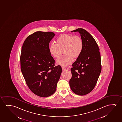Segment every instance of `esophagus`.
<instances>
[{"instance_id":"1","label":"esophagus","mask_w":122,"mask_h":122,"mask_svg":"<svg viewBox=\"0 0 122 122\" xmlns=\"http://www.w3.org/2000/svg\"><path fill=\"white\" fill-rule=\"evenodd\" d=\"M62 69L63 70H66V68L65 67H64V66H62Z\"/></svg>"}]
</instances>
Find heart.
I'll return each mask as SVG.
<instances>
[{
  "label": "heart",
  "mask_w": 122,
  "mask_h": 122,
  "mask_svg": "<svg viewBox=\"0 0 122 122\" xmlns=\"http://www.w3.org/2000/svg\"><path fill=\"white\" fill-rule=\"evenodd\" d=\"M56 43L50 44L49 51L54 58H60L64 49L63 56L58 61V63L63 66L69 65L71 63L73 58H77L81 54L83 49V41L80 36L70 34H63L59 36Z\"/></svg>",
  "instance_id": "1"
}]
</instances>
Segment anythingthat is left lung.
<instances>
[{"instance_id": "obj_1", "label": "left lung", "mask_w": 122, "mask_h": 122, "mask_svg": "<svg viewBox=\"0 0 122 122\" xmlns=\"http://www.w3.org/2000/svg\"><path fill=\"white\" fill-rule=\"evenodd\" d=\"M71 31L79 32L84 46L71 68L72 77L69 85L73 92L82 96L94 89L101 71L100 49L94 38L85 30L80 28Z\"/></svg>"}]
</instances>
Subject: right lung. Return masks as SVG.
Masks as SVG:
<instances>
[{"mask_svg": "<svg viewBox=\"0 0 122 122\" xmlns=\"http://www.w3.org/2000/svg\"><path fill=\"white\" fill-rule=\"evenodd\" d=\"M55 34L52 32L37 31L26 38L20 57L21 70L26 83L32 92L48 97L56 91L62 72L60 65L50 54L49 43Z\"/></svg>", "mask_w": 122, "mask_h": 122, "instance_id": "add662e5", "label": "right lung"}]
</instances>
